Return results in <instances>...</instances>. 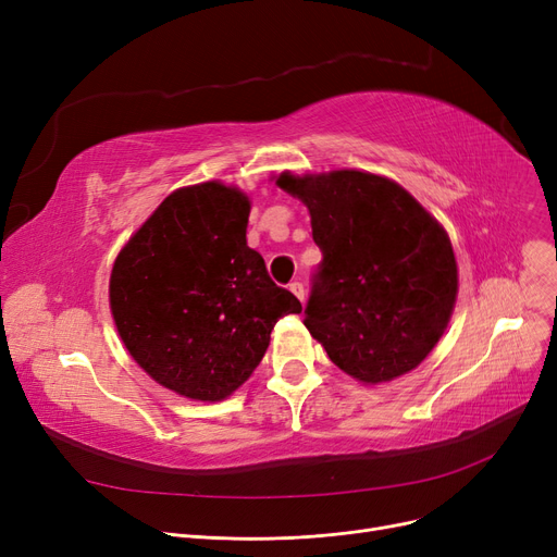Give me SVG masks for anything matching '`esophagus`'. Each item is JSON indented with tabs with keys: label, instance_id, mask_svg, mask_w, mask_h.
Listing matches in <instances>:
<instances>
[{
	"label": "esophagus",
	"instance_id": "obj_1",
	"mask_svg": "<svg viewBox=\"0 0 557 557\" xmlns=\"http://www.w3.org/2000/svg\"><path fill=\"white\" fill-rule=\"evenodd\" d=\"M288 288H290V294H294L300 302H305V298H307V290H305L302 282H290V284H288Z\"/></svg>",
	"mask_w": 557,
	"mask_h": 557
}]
</instances>
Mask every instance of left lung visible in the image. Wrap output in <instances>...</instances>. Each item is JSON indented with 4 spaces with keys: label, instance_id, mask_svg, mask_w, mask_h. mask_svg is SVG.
Segmentation results:
<instances>
[{
    "label": "left lung",
    "instance_id": "left-lung-1",
    "mask_svg": "<svg viewBox=\"0 0 557 557\" xmlns=\"http://www.w3.org/2000/svg\"><path fill=\"white\" fill-rule=\"evenodd\" d=\"M311 214L323 252L305 327L363 384L418 368L447 330L458 269L445 227L395 181L355 169L275 181Z\"/></svg>",
    "mask_w": 557,
    "mask_h": 557
}]
</instances>
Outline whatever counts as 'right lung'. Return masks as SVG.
Returning a JSON list of instances; mask_svg holds the SVG:
<instances>
[{
	"label": "right lung",
	"mask_w": 557,
	"mask_h": 557,
	"mask_svg": "<svg viewBox=\"0 0 557 557\" xmlns=\"http://www.w3.org/2000/svg\"><path fill=\"white\" fill-rule=\"evenodd\" d=\"M250 200L210 181L175 189L116 255L110 311L156 382L200 401L237 391L300 300L246 244Z\"/></svg>",
	"instance_id": "add662e5"
}]
</instances>
